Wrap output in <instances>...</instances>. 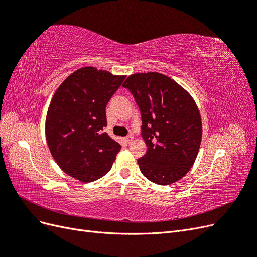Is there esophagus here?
I'll return each mask as SVG.
<instances>
[{
	"instance_id": "esophagus-1",
	"label": "esophagus",
	"mask_w": 257,
	"mask_h": 257,
	"mask_svg": "<svg viewBox=\"0 0 257 257\" xmlns=\"http://www.w3.org/2000/svg\"><path fill=\"white\" fill-rule=\"evenodd\" d=\"M132 141H133V136L132 135H127L125 138H124V142H125L126 145H130L132 143Z\"/></svg>"
}]
</instances>
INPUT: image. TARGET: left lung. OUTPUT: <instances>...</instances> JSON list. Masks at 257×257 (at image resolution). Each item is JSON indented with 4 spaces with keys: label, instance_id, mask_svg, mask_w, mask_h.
Here are the masks:
<instances>
[{
    "label": "left lung",
    "instance_id": "obj_1",
    "mask_svg": "<svg viewBox=\"0 0 257 257\" xmlns=\"http://www.w3.org/2000/svg\"><path fill=\"white\" fill-rule=\"evenodd\" d=\"M133 95L142 115L148 150L137 163L153 183L166 185L193 166L201 142V120L192 96L160 73L134 74L122 84Z\"/></svg>",
    "mask_w": 257,
    "mask_h": 257
}]
</instances>
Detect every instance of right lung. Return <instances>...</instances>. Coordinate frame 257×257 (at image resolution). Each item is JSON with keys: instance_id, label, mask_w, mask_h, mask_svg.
<instances>
[{"instance_id": "right-lung-1", "label": "right lung", "mask_w": 257, "mask_h": 257, "mask_svg": "<svg viewBox=\"0 0 257 257\" xmlns=\"http://www.w3.org/2000/svg\"><path fill=\"white\" fill-rule=\"evenodd\" d=\"M125 76L82 67L62 82L46 116V138L58 165L82 182L111 169L121 146L104 132L106 106Z\"/></svg>"}]
</instances>
